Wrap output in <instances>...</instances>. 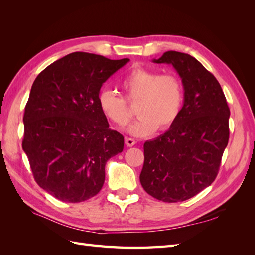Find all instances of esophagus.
I'll use <instances>...</instances> for the list:
<instances>
[{
	"mask_svg": "<svg viewBox=\"0 0 255 255\" xmlns=\"http://www.w3.org/2000/svg\"><path fill=\"white\" fill-rule=\"evenodd\" d=\"M126 144L128 146H133L136 144V141L133 139V138H126Z\"/></svg>",
	"mask_w": 255,
	"mask_h": 255,
	"instance_id": "34e87169",
	"label": "esophagus"
}]
</instances>
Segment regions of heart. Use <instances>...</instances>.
I'll list each match as a JSON object with an SVG mask.
<instances>
[{"label":"heart","mask_w":255,"mask_h":255,"mask_svg":"<svg viewBox=\"0 0 255 255\" xmlns=\"http://www.w3.org/2000/svg\"><path fill=\"white\" fill-rule=\"evenodd\" d=\"M125 98L135 105L139 116L128 128L134 137H146L156 129L165 130L179 118L184 103V88L174 74H159L157 71L138 67L133 69L121 82ZM98 105L105 117L116 126H126L130 119L125 100L110 89H102L98 95Z\"/></svg>","instance_id":"heart-1"}]
</instances>
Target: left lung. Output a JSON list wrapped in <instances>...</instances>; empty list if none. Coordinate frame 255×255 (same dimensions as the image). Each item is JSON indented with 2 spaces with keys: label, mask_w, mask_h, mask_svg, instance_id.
<instances>
[{
  "label": "left lung",
  "mask_w": 255,
  "mask_h": 255,
  "mask_svg": "<svg viewBox=\"0 0 255 255\" xmlns=\"http://www.w3.org/2000/svg\"><path fill=\"white\" fill-rule=\"evenodd\" d=\"M152 61L174 68L182 80L184 103L170 128L144 142L139 179L153 198L181 202L217 176L229 141L230 109L218 81L195 57L168 51Z\"/></svg>",
  "instance_id": "1"
}]
</instances>
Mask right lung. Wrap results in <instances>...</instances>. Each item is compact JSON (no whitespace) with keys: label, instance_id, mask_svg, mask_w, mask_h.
<instances>
[{"label":"right lung","instance_id":"right-lung-1","mask_svg":"<svg viewBox=\"0 0 255 255\" xmlns=\"http://www.w3.org/2000/svg\"><path fill=\"white\" fill-rule=\"evenodd\" d=\"M128 61L74 52L54 61L33 83L22 148L37 184L60 201L78 203L96 196L104 184L106 161L123 150L125 138L109 128L98 95Z\"/></svg>","mask_w":255,"mask_h":255}]
</instances>
